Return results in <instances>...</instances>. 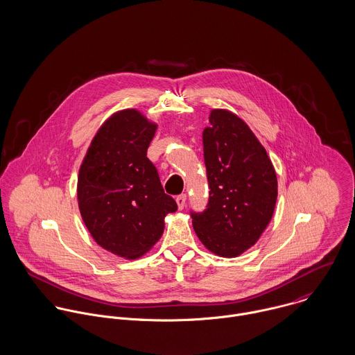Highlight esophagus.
<instances>
[{"label": "esophagus", "instance_id": "obj_1", "mask_svg": "<svg viewBox=\"0 0 355 355\" xmlns=\"http://www.w3.org/2000/svg\"><path fill=\"white\" fill-rule=\"evenodd\" d=\"M186 200H187L186 194H180V196L176 197V203H178V207H179L180 210L186 206Z\"/></svg>", "mask_w": 355, "mask_h": 355}]
</instances>
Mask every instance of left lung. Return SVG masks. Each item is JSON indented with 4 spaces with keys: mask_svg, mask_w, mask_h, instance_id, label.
I'll return each instance as SVG.
<instances>
[{
    "mask_svg": "<svg viewBox=\"0 0 355 355\" xmlns=\"http://www.w3.org/2000/svg\"><path fill=\"white\" fill-rule=\"evenodd\" d=\"M202 132L209 202L191 213L203 246L234 258L257 243L272 220L277 178L265 148L250 127L227 109H211Z\"/></svg>",
    "mask_w": 355,
    "mask_h": 355,
    "instance_id": "1",
    "label": "left lung"
}]
</instances>
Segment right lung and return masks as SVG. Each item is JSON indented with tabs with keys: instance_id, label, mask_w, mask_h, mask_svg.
Instances as JSON below:
<instances>
[{
	"instance_id": "add662e5",
	"label": "right lung",
	"mask_w": 355,
	"mask_h": 355,
	"mask_svg": "<svg viewBox=\"0 0 355 355\" xmlns=\"http://www.w3.org/2000/svg\"><path fill=\"white\" fill-rule=\"evenodd\" d=\"M155 130L139 110H119L98 128L79 168L85 225L102 249L127 259L148 253L164 232L165 216L178 209L146 157Z\"/></svg>"
}]
</instances>
